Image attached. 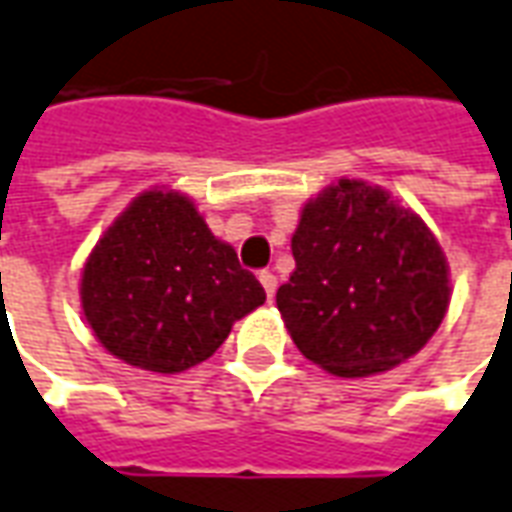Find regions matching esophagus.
I'll return each instance as SVG.
<instances>
[{
  "instance_id": "esophagus-1",
  "label": "esophagus",
  "mask_w": 512,
  "mask_h": 512,
  "mask_svg": "<svg viewBox=\"0 0 512 512\" xmlns=\"http://www.w3.org/2000/svg\"><path fill=\"white\" fill-rule=\"evenodd\" d=\"M259 281H262V286H264V292H267V297L273 300V297H275V289H278V278H275V275L270 273V270H262V273H259Z\"/></svg>"
}]
</instances>
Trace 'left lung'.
<instances>
[{"mask_svg": "<svg viewBox=\"0 0 512 512\" xmlns=\"http://www.w3.org/2000/svg\"><path fill=\"white\" fill-rule=\"evenodd\" d=\"M292 256L278 311L297 350L339 378L402 364L447 314L441 245L422 217L366 181L339 179L303 206Z\"/></svg>", "mask_w": 512, "mask_h": 512, "instance_id": "8db88e82", "label": "left lung"}]
</instances>
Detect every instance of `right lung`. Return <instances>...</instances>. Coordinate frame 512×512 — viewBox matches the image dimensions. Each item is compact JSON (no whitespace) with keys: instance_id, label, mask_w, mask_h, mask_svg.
Returning <instances> with one entry per match:
<instances>
[{"instance_id":"1","label":"right lung","mask_w":512,"mask_h":512,"mask_svg":"<svg viewBox=\"0 0 512 512\" xmlns=\"http://www.w3.org/2000/svg\"><path fill=\"white\" fill-rule=\"evenodd\" d=\"M79 295L96 339L159 375L206 361L267 300L237 250L173 190H148L126 206L88 256Z\"/></svg>"}]
</instances>
